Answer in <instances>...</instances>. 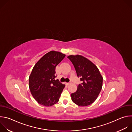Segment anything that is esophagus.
Listing matches in <instances>:
<instances>
[{"mask_svg":"<svg viewBox=\"0 0 132 132\" xmlns=\"http://www.w3.org/2000/svg\"><path fill=\"white\" fill-rule=\"evenodd\" d=\"M66 84H67V85H69L71 84V82H68V83H66Z\"/></svg>","mask_w":132,"mask_h":132,"instance_id":"obj_1","label":"esophagus"}]
</instances>
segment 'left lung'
<instances>
[{
  "instance_id": "1",
  "label": "left lung",
  "mask_w": 132,
  "mask_h": 132,
  "mask_svg": "<svg viewBox=\"0 0 132 132\" xmlns=\"http://www.w3.org/2000/svg\"><path fill=\"white\" fill-rule=\"evenodd\" d=\"M67 57L82 82L78 85L77 91L70 95L71 100L80 106L89 105L98 97L102 87L103 77L97 67L83 56L71 55Z\"/></svg>"
}]
</instances>
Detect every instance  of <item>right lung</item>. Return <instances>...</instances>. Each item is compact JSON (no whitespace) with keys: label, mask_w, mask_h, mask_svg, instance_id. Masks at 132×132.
Here are the masks:
<instances>
[{"label":"right lung","mask_w":132,"mask_h":132,"mask_svg":"<svg viewBox=\"0 0 132 132\" xmlns=\"http://www.w3.org/2000/svg\"><path fill=\"white\" fill-rule=\"evenodd\" d=\"M65 55L52 51L45 54L33 68L29 78L30 92L37 102L45 106L57 103L65 86L55 80V68Z\"/></svg>","instance_id":"obj_1"}]
</instances>
